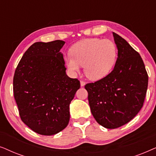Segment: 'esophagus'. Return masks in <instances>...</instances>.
Listing matches in <instances>:
<instances>
[{
    "instance_id": "34e87169",
    "label": "esophagus",
    "mask_w": 156,
    "mask_h": 156,
    "mask_svg": "<svg viewBox=\"0 0 156 156\" xmlns=\"http://www.w3.org/2000/svg\"><path fill=\"white\" fill-rule=\"evenodd\" d=\"M85 84H86V82H84V81H80V85H81V87H84Z\"/></svg>"
}]
</instances>
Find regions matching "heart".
I'll use <instances>...</instances> for the list:
<instances>
[{
    "instance_id": "1",
    "label": "heart",
    "mask_w": 156,
    "mask_h": 156,
    "mask_svg": "<svg viewBox=\"0 0 156 156\" xmlns=\"http://www.w3.org/2000/svg\"><path fill=\"white\" fill-rule=\"evenodd\" d=\"M71 55H65L64 61L72 74L80 72L89 80L96 81L106 76L115 65L117 48L114 42L100 38H87L76 42L70 49Z\"/></svg>"
}]
</instances>
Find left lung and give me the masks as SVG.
<instances>
[{"label": "left lung", "instance_id": "left-lung-1", "mask_svg": "<svg viewBox=\"0 0 156 156\" xmlns=\"http://www.w3.org/2000/svg\"><path fill=\"white\" fill-rule=\"evenodd\" d=\"M118 57L113 71L85 85L91 112L98 123L116 129L129 122L141 109L148 76L144 61L130 44L113 33Z\"/></svg>", "mask_w": 156, "mask_h": 156}]
</instances>
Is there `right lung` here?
Instances as JSON below:
<instances>
[{
    "instance_id": "add662e5",
    "label": "right lung",
    "mask_w": 156,
    "mask_h": 156,
    "mask_svg": "<svg viewBox=\"0 0 156 156\" xmlns=\"http://www.w3.org/2000/svg\"><path fill=\"white\" fill-rule=\"evenodd\" d=\"M65 42H37L23 55L13 77V93L21 120L44 136L56 134L68 125L69 104L80 89L77 79L66 74Z\"/></svg>"
}]
</instances>
